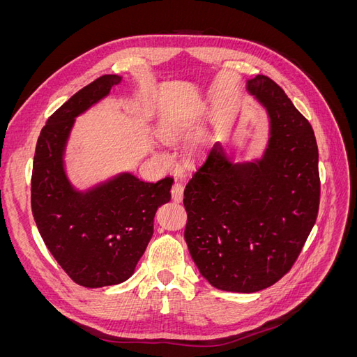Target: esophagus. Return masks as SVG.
<instances>
[{"label": "esophagus", "mask_w": 357, "mask_h": 357, "mask_svg": "<svg viewBox=\"0 0 357 357\" xmlns=\"http://www.w3.org/2000/svg\"><path fill=\"white\" fill-rule=\"evenodd\" d=\"M183 190H185V188H183L181 183H174V186H172V189H171L172 199H174L176 202H181L183 201Z\"/></svg>", "instance_id": "obj_1"}]
</instances>
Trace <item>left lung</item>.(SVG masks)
<instances>
[{"instance_id": "8db88e82", "label": "left lung", "mask_w": 357, "mask_h": 357, "mask_svg": "<svg viewBox=\"0 0 357 357\" xmlns=\"http://www.w3.org/2000/svg\"><path fill=\"white\" fill-rule=\"evenodd\" d=\"M247 92L268 116L259 158L234 162L214 144L185 189V240L201 275L219 290L255 294L296 261L317 219L319 150L314 131L266 75Z\"/></svg>"}]
</instances>
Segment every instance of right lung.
Listing matches in <instances>:
<instances>
[{
  "label": "right lung",
  "instance_id": "add662e5",
  "mask_svg": "<svg viewBox=\"0 0 357 357\" xmlns=\"http://www.w3.org/2000/svg\"><path fill=\"white\" fill-rule=\"evenodd\" d=\"M122 80L102 75L62 104L41 129L32 165L31 207L38 232L63 271L84 287L121 284L134 274L174 183L172 177L149 183L123 171L79 189L68 177L66 155L75 119Z\"/></svg>",
  "mask_w": 357,
  "mask_h": 357
}]
</instances>
